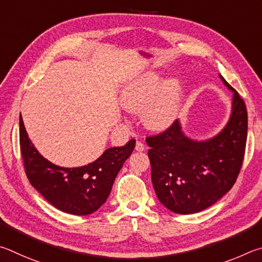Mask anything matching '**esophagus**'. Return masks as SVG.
I'll return each instance as SVG.
<instances>
[{
  "label": "esophagus",
  "mask_w": 262,
  "mask_h": 262,
  "mask_svg": "<svg viewBox=\"0 0 262 262\" xmlns=\"http://www.w3.org/2000/svg\"><path fill=\"white\" fill-rule=\"evenodd\" d=\"M144 149H145V145L141 143V141H137V144H136V150H137V152H143Z\"/></svg>",
  "instance_id": "1"
}]
</instances>
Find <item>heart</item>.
I'll use <instances>...</instances> for the list:
<instances>
[{"label":"heart","instance_id":"b5f03b06","mask_svg":"<svg viewBox=\"0 0 262 262\" xmlns=\"http://www.w3.org/2000/svg\"><path fill=\"white\" fill-rule=\"evenodd\" d=\"M121 103L128 112L143 110V122L153 131H166L180 116L182 82L169 77L162 82L157 72H146L124 86Z\"/></svg>","mask_w":262,"mask_h":262}]
</instances>
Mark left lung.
<instances>
[{
    "instance_id": "obj_1",
    "label": "left lung",
    "mask_w": 262,
    "mask_h": 262,
    "mask_svg": "<svg viewBox=\"0 0 262 262\" xmlns=\"http://www.w3.org/2000/svg\"><path fill=\"white\" fill-rule=\"evenodd\" d=\"M232 92L231 113L212 138L192 139L177 121L163 134L148 137V158L155 193L164 207L177 214H194L210 207L230 191L241 171L247 137V112Z\"/></svg>"
}]
</instances>
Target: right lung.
<instances>
[{"instance_id": "obj_1", "label": "right lung", "mask_w": 262, "mask_h": 262, "mask_svg": "<svg viewBox=\"0 0 262 262\" xmlns=\"http://www.w3.org/2000/svg\"><path fill=\"white\" fill-rule=\"evenodd\" d=\"M19 140L31 185L55 208L72 215L92 214L105 203L115 178L136 146L132 139L122 147L105 149L99 159L86 166L59 167L45 159L32 144L21 114Z\"/></svg>"}]
</instances>
